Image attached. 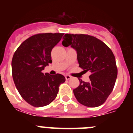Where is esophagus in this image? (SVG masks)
Wrapping results in <instances>:
<instances>
[{"instance_id":"esophagus-1","label":"esophagus","mask_w":133,"mask_h":133,"mask_svg":"<svg viewBox=\"0 0 133 133\" xmlns=\"http://www.w3.org/2000/svg\"><path fill=\"white\" fill-rule=\"evenodd\" d=\"M65 79H66V80H69L70 78H71V76L70 75H65Z\"/></svg>"}]
</instances>
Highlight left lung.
<instances>
[{
	"instance_id": "1",
	"label": "left lung",
	"mask_w": 133,
	"mask_h": 133,
	"mask_svg": "<svg viewBox=\"0 0 133 133\" xmlns=\"http://www.w3.org/2000/svg\"><path fill=\"white\" fill-rule=\"evenodd\" d=\"M62 44L75 49L79 67L91 73L89 82L78 79L80 85L73 89L76 100L89 108L101 105L112 92L117 77L112 51L102 41L88 35L65 34Z\"/></svg>"
}]
</instances>
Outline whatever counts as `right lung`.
<instances>
[{
  "instance_id": "right-lung-1",
  "label": "right lung",
  "mask_w": 133,
  "mask_h": 133,
  "mask_svg": "<svg viewBox=\"0 0 133 133\" xmlns=\"http://www.w3.org/2000/svg\"><path fill=\"white\" fill-rule=\"evenodd\" d=\"M64 33H40L24 41L13 55L12 76L24 100L37 108L49 105L55 99L60 85L65 81L62 75L43 73L52 63L51 50Z\"/></svg>"
}]
</instances>
